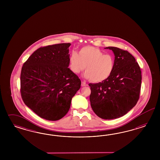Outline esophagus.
Wrapping results in <instances>:
<instances>
[{
	"label": "esophagus",
	"instance_id": "34e87169",
	"mask_svg": "<svg viewBox=\"0 0 160 160\" xmlns=\"http://www.w3.org/2000/svg\"><path fill=\"white\" fill-rule=\"evenodd\" d=\"M88 84H86V82H82V87H84V86H87Z\"/></svg>",
	"mask_w": 160,
	"mask_h": 160
}]
</instances>
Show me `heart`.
Listing matches in <instances>:
<instances>
[{
	"label": "heart",
	"instance_id": "heart-1",
	"mask_svg": "<svg viewBox=\"0 0 160 160\" xmlns=\"http://www.w3.org/2000/svg\"><path fill=\"white\" fill-rule=\"evenodd\" d=\"M69 63L73 73L78 74L85 68L84 78H90L92 82H102L112 75L115 58L114 55L104 54L97 48L86 46L81 48L78 53L75 51L71 53Z\"/></svg>",
	"mask_w": 160,
	"mask_h": 160
}]
</instances>
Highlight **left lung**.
I'll return each instance as SVG.
<instances>
[{"mask_svg": "<svg viewBox=\"0 0 160 160\" xmlns=\"http://www.w3.org/2000/svg\"><path fill=\"white\" fill-rule=\"evenodd\" d=\"M115 56L114 69L110 78L88 85L90 104L97 116L112 120L124 116L135 106L140 92L141 72L135 58L126 50L107 47Z\"/></svg>", "mask_w": 160, "mask_h": 160, "instance_id": "obj_1", "label": "left lung"}]
</instances>
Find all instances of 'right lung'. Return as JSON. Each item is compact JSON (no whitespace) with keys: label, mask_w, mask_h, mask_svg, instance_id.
Wrapping results in <instances>:
<instances>
[{"label":"right lung","mask_w":160,"mask_h":160,"mask_svg":"<svg viewBox=\"0 0 160 160\" xmlns=\"http://www.w3.org/2000/svg\"><path fill=\"white\" fill-rule=\"evenodd\" d=\"M70 43L38 48L23 64L20 92L24 104L41 118L56 121L68 112L81 80L68 68Z\"/></svg>","instance_id":"right-lung-1"}]
</instances>
